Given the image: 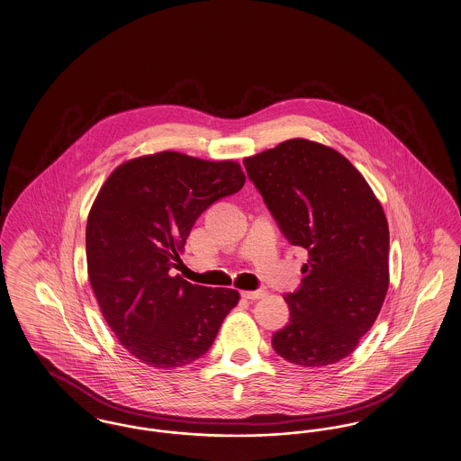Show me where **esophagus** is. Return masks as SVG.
I'll list each match as a JSON object with an SVG mask.
<instances>
[{"instance_id": "1", "label": "esophagus", "mask_w": 461, "mask_h": 461, "mask_svg": "<svg viewBox=\"0 0 461 461\" xmlns=\"http://www.w3.org/2000/svg\"><path fill=\"white\" fill-rule=\"evenodd\" d=\"M241 297L249 299V301H258V299L266 297V290H263V288H259V290H245V292H241Z\"/></svg>"}]
</instances>
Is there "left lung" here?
<instances>
[{
  "label": "left lung",
  "mask_w": 461,
  "mask_h": 461,
  "mask_svg": "<svg viewBox=\"0 0 461 461\" xmlns=\"http://www.w3.org/2000/svg\"><path fill=\"white\" fill-rule=\"evenodd\" d=\"M243 166L286 240L309 256L273 349L306 368L333 365L372 329L389 288L384 209L351 162L316 141L286 140Z\"/></svg>",
  "instance_id": "left-lung-1"
}]
</instances>
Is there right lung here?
Returning <instances> with one entry per match:
<instances>
[{"label": "right lung", "mask_w": 461, "mask_h": 461, "mask_svg": "<svg viewBox=\"0 0 461 461\" xmlns=\"http://www.w3.org/2000/svg\"><path fill=\"white\" fill-rule=\"evenodd\" d=\"M243 183L239 162L158 152L121 164L100 188L86 224L89 284L141 363L175 370L197 361L239 304L237 290L192 285L173 267L198 216Z\"/></svg>", "instance_id": "1"}]
</instances>
